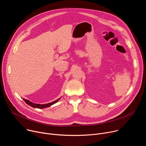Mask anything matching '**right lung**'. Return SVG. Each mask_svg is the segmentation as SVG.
<instances>
[{
  "instance_id": "right-lung-1",
  "label": "right lung",
  "mask_w": 146,
  "mask_h": 146,
  "mask_svg": "<svg viewBox=\"0 0 146 146\" xmlns=\"http://www.w3.org/2000/svg\"><path fill=\"white\" fill-rule=\"evenodd\" d=\"M60 98L58 99L57 100L54 101V102H52L51 103H47V104H42V105H41V104H37V103H34L31 101H29V100H27L25 99H24L23 98V100L26 102L27 104H28V105L31 106V107L32 108H37V109H44V108H48V107H50L51 106V105H54V104L56 103L57 102H58L59 100H60Z\"/></svg>"
}]
</instances>
